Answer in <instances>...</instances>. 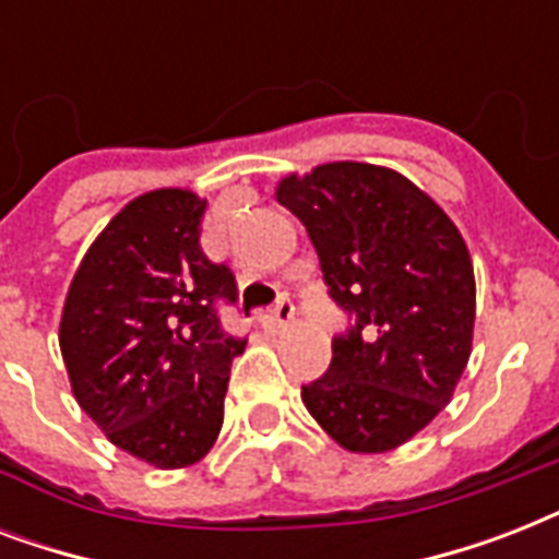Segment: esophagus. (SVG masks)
<instances>
[{"mask_svg": "<svg viewBox=\"0 0 559 559\" xmlns=\"http://www.w3.org/2000/svg\"><path fill=\"white\" fill-rule=\"evenodd\" d=\"M293 319H296V305H293L287 296H281L270 313L263 316V324H266V331L278 333V331H284V328H287Z\"/></svg>", "mask_w": 559, "mask_h": 559, "instance_id": "obj_1", "label": "esophagus"}]
</instances>
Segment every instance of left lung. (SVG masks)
Here are the masks:
<instances>
[{
	"mask_svg": "<svg viewBox=\"0 0 559 559\" xmlns=\"http://www.w3.org/2000/svg\"><path fill=\"white\" fill-rule=\"evenodd\" d=\"M313 240L328 296L348 316L307 412L350 452L417 435L467 368L476 281L459 228L397 170L331 162L275 191Z\"/></svg>",
	"mask_w": 559,
	"mask_h": 559,
	"instance_id": "left-lung-1",
	"label": "left lung"
}]
</instances>
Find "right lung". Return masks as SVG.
Masks as SVG:
<instances>
[{
    "mask_svg": "<svg viewBox=\"0 0 559 559\" xmlns=\"http://www.w3.org/2000/svg\"><path fill=\"white\" fill-rule=\"evenodd\" d=\"M205 200L162 188L109 219L74 272L60 350L81 408L153 467L200 461L217 441L231 359L246 348L219 324L237 281L209 261Z\"/></svg>",
    "mask_w": 559,
    "mask_h": 559,
    "instance_id": "add662e5",
    "label": "right lung"
}]
</instances>
